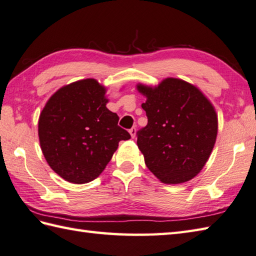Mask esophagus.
I'll return each mask as SVG.
<instances>
[{"label":"esophagus","mask_w":256,"mask_h":256,"mask_svg":"<svg viewBox=\"0 0 256 256\" xmlns=\"http://www.w3.org/2000/svg\"><path fill=\"white\" fill-rule=\"evenodd\" d=\"M129 134H132V138H134L136 137V127H132V129H129Z\"/></svg>","instance_id":"1"}]
</instances>
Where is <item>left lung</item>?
<instances>
[{
    "label": "left lung",
    "instance_id": "1",
    "mask_svg": "<svg viewBox=\"0 0 256 256\" xmlns=\"http://www.w3.org/2000/svg\"><path fill=\"white\" fill-rule=\"evenodd\" d=\"M137 88L147 97L142 107L148 124L137 132L146 166L164 184L189 181L214 147L218 117L212 104L178 78H166L154 88L142 84Z\"/></svg>",
    "mask_w": 256,
    "mask_h": 256
}]
</instances>
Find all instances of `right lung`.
<instances>
[{"label": "right lung", "mask_w": 256, "mask_h": 256, "mask_svg": "<svg viewBox=\"0 0 256 256\" xmlns=\"http://www.w3.org/2000/svg\"><path fill=\"white\" fill-rule=\"evenodd\" d=\"M105 87L92 78L62 87L40 114L38 137L50 166L72 184H87L102 174L120 140L130 139L106 107Z\"/></svg>", "instance_id": "1"}]
</instances>
